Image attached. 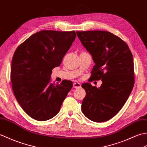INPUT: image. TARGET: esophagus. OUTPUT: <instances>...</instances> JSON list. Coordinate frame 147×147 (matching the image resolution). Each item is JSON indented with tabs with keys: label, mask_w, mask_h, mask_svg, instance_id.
<instances>
[{
	"label": "esophagus",
	"mask_w": 147,
	"mask_h": 147,
	"mask_svg": "<svg viewBox=\"0 0 147 147\" xmlns=\"http://www.w3.org/2000/svg\"><path fill=\"white\" fill-rule=\"evenodd\" d=\"M81 87V84L79 82H75L74 83L73 87L76 88V89H78V88H80Z\"/></svg>",
	"instance_id": "1"
}]
</instances>
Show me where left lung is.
<instances>
[{
  "label": "left lung",
  "instance_id": "obj_1",
  "mask_svg": "<svg viewBox=\"0 0 147 147\" xmlns=\"http://www.w3.org/2000/svg\"><path fill=\"white\" fill-rule=\"evenodd\" d=\"M77 35L95 63L92 79L102 82L100 87L89 82L82 85L86 92L82 111L92 121H106L119 111L131 92L135 81L132 53L125 41L108 31H77Z\"/></svg>",
  "mask_w": 147,
  "mask_h": 147
}]
</instances>
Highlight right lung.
I'll use <instances>...</instances> for the list:
<instances>
[{
  "instance_id": "obj_1",
  "label": "right lung",
  "mask_w": 147,
  "mask_h": 147,
  "mask_svg": "<svg viewBox=\"0 0 147 147\" xmlns=\"http://www.w3.org/2000/svg\"><path fill=\"white\" fill-rule=\"evenodd\" d=\"M76 37L74 31H40L16 50L11 70L13 92L32 119L47 121L60 111L73 84L70 80L52 83L51 75L52 70L60 65Z\"/></svg>"
}]
</instances>
